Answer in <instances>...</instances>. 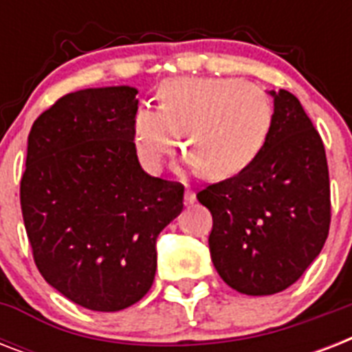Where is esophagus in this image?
Masks as SVG:
<instances>
[{
  "label": "esophagus",
  "mask_w": 352,
  "mask_h": 352,
  "mask_svg": "<svg viewBox=\"0 0 352 352\" xmlns=\"http://www.w3.org/2000/svg\"><path fill=\"white\" fill-rule=\"evenodd\" d=\"M184 203L186 204L195 203V193H193L192 190H186V192H184Z\"/></svg>",
  "instance_id": "1"
}]
</instances>
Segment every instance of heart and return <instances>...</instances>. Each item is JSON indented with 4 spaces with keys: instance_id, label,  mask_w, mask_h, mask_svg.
<instances>
[{
    "instance_id": "obj_1",
    "label": "heart",
    "mask_w": 352,
    "mask_h": 352,
    "mask_svg": "<svg viewBox=\"0 0 352 352\" xmlns=\"http://www.w3.org/2000/svg\"><path fill=\"white\" fill-rule=\"evenodd\" d=\"M272 106L256 85L237 78H175L160 89V107H138L133 138L142 164L162 170L181 146L186 166L210 179L243 171L267 142Z\"/></svg>"
}]
</instances>
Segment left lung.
I'll list each match as a JSON object with an SVG mask.
<instances>
[{
	"instance_id": "1",
	"label": "left lung",
	"mask_w": 352,
	"mask_h": 352,
	"mask_svg": "<svg viewBox=\"0 0 352 352\" xmlns=\"http://www.w3.org/2000/svg\"><path fill=\"white\" fill-rule=\"evenodd\" d=\"M274 115L267 142L237 175L204 188L215 270L246 296L296 283L322 252L331 225V186L322 137L300 100L268 91Z\"/></svg>"
}]
</instances>
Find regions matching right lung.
Returning <instances> with one entry per match:
<instances>
[{"mask_svg":"<svg viewBox=\"0 0 352 352\" xmlns=\"http://www.w3.org/2000/svg\"><path fill=\"white\" fill-rule=\"evenodd\" d=\"M129 85L69 93L36 118L21 212L40 274L67 300L115 312L142 300L157 237L182 212L184 186L138 162Z\"/></svg>","mask_w":352,"mask_h":352,"instance_id":"right-lung-1","label":"right lung"}]
</instances>
